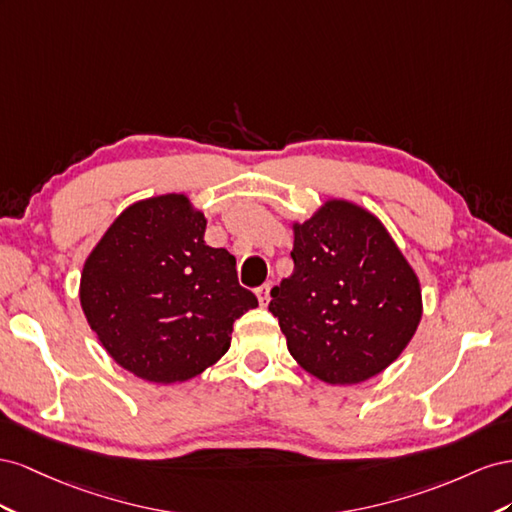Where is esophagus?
<instances>
[{"instance_id": "esophagus-1", "label": "esophagus", "mask_w": 512, "mask_h": 512, "mask_svg": "<svg viewBox=\"0 0 512 512\" xmlns=\"http://www.w3.org/2000/svg\"><path fill=\"white\" fill-rule=\"evenodd\" d=\"M255 296L259 300V306H268L270 304V283L257 287L255 289Z\"/></svg>"}]
</instances>
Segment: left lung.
<instances>
[{
  "instance_id": "1",
  "label": "left lung",
  "mask_w": 512,
  "mask_h": 512,
  "mask_svg": "<svg viewBox=\"0 0 512 512\" xmlns=\"http://www.w3.org/2000/svg\"><path fill=\"white\" fill-rule=\"evenodd\" d=\"M291 231L294 272L268 306L289 354L332 386L386 371L422 317L420 279L399 244L371 210L339 197L291 221Z\"/></svg>"
}]
</instances>
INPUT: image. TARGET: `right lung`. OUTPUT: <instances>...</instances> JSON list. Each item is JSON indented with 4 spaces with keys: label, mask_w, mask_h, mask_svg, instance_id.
<instances>
[{
    "label": "right lung",
    "mask_w": 512,
    "mask_h": 512,
    "mask_svg": "<svg viewBox=\"0 0 512 512\" xmlns=\"http://www.w3.org/2000/svg\"><path fill=\"white\" fill-rule=\"evenodd\" d=\"M184 193L130 203L85 257L79 300L105 352L150 384H182L221 360L257 298L236 257L208 246Z\"/></svg>",
    "instance_id": "add662e5"
}]
</instances>
